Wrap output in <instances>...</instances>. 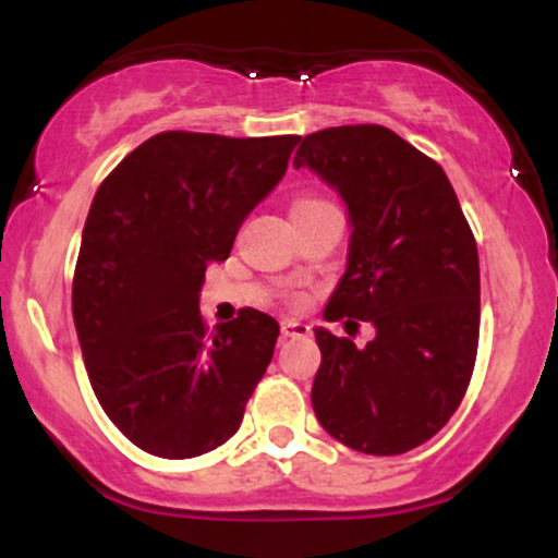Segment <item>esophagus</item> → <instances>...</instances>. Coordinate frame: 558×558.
Masks as SVG:
<instances>
[{
  "label": "esophagus",
  "instance_id": "1",
  "mask_svg": "<svg viewBox=\"0 0 558 558\" xmlns=\"http://www.w3.org/2000/svg\"><path fill=\"white\" fill-rule=\"evenodd\" d=\"M280 332H283V338H304L310 336V325L301 323V319H283Z\"/></svg>",
  "mask_w": 558,
  "mask_h": 558
}]
</instances>
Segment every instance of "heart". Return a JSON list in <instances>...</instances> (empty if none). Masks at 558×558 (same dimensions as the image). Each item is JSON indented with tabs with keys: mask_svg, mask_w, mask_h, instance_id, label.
I'll return each instance as SVG.
<instances>
[{
	"mask_svg": "<svg viewBox=\"0 0 558 558\" xmlns=\"http://www.w3.org/2000/svg\"><path fill=\"white\" fill-rule=\"evenodd\" d=\"M306 202H312V198H306ZM306 202H299V204H306ZM299 204H296V207H299Z\"/></svg>",
	"mask_w": 558,
	"mask_h": 558,
	"instance_id": "b5f03b06",
	"label": "heart"
}]
</instances>
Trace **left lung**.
<instances>
[{"instance_id":"1","label":"left lung","mask_w":558,"mask_h":558,"mask_svg":"<svg viewBox=\"0 0 558 558\" xmlns=\"http://www.w3.org/2000/svg\"><path fill=\"white\" fill-rule=\"evenodd\" d=\"M293 168L336 189L351 222L345 272L323 317L375 328L364 349L315 328L319 425L362 453L412 451L451 420L475 367V235L444 168L390 128L310 133Z\"/></svg>"}]
</instances>
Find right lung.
<instances>
[{
    "label": "right lung",
    "instance_id": "right-lung-1",
    "mask_svg": "<svg viewBox=\"0 0 558 558\" xmlns=\"http://www.w3.org/2000/svg\"><path fill=\"white\" fill-rule=\"evenodd\" d=\"M299 136L165 131L96 191L73 278L88 380L131 444L162 459L213 451L241 427L280 325L257 310L207 330V262L286 175Z\"/></svg>",
    "mask_w": 558,
    "mask_h": 558
}]
</instances>
